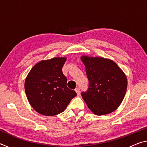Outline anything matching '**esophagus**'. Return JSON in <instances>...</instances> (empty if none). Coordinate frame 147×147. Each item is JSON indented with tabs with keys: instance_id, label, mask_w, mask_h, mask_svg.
Returning <instances> with one entry per match:
<instances>
[{
	"instance_id": "esophagus-1",
	"label": "esophagus",
	"mask_w": 147,
	"mask_h": 147,
	"mask_svg": "<svg viewBox=\"0 0 147 147\" xmlns=\"http://www.w3.org/2000/svg\"><path fill=\"white\" fill-rule=\"evenodd\" d=\"M75 91L76 92V93L78 95H79L80 94V89L79 88H77L75 89Z\"/></svg>"
}]
</instances>
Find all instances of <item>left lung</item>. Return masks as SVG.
Segmentation results:
<instances>
[{
  "label": "left lung",
  "instance_id": "1",
  "mask_svg": "<svg viewBox=\"0 0 147 147\" xmlns=\"http://www.w3.org/2000/svg\"><path fill=\"white\" fill-rule=\"evenodd\" d=\"M89 86L82 96L97 115L110 113L120 106L127 89L125 74L115 62L103 58L82 56Z\"/></svg>",
  "mask_w": 147,
  "mask_h": 147
}]
</instances>
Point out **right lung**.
I'll return each instance as SVG.
<instances>
[{
    "mask_svg": "<svg viewBox=\"0 0 147 147\" xmlns=\"http://www.w3.org/2000/svg\"><path fill=\"white\" fill-rule=\"evenodd\" d=\"M66 58L41 61L32 67L24 88L30 105L39 113L56 115L65 109L77 94L67 87V80L62 73Z\"/></svg>",
    "mask_w": 147,
    "mask_h": 147,
    "instance_id": "1",
    "label": "right lung"
}]
</instances>
